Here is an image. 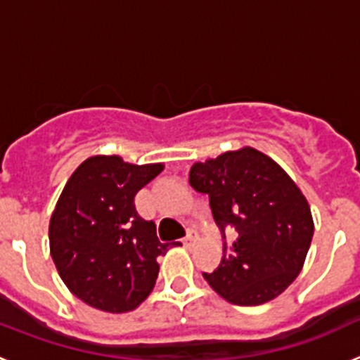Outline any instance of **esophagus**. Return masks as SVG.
<instances>
[{
	"label": "esophagus",
	"instance_id": "34e87169",
	"mask_svg": "<svg viewBox=\"0 0 360 360\" xmlns=\"http://www.w3.org/2000/svg\"><path fill=\"white\" fill-rule=\"evenodd\" d=\"M196 241H198V232H196L195 229H189V231H187V236L184 238V245H186V247H193Z\"/></svg>",
	"mask_w": 360,
	"mask_h": 360
}]
</instances>
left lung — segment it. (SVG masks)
<instances>
[{
    "label": "left lung",
    "instance_id": "obj_1",
    "mask_svg": "<svg viewBox=\"0 0 360 360\" xmlns=\"http://www.w3.org/2000/svg\"><path fill=\"white\" fill-rule=\"evenodd\" d=\"M191 187L209 195L216 224L234 227L232 245L212 274H203L229 303L256 307L287 290L304 265L314 219L295 182L265 153L254 148L196 162ZM225 236V234H224Z\"/></svg>",
    "mask_w": 360,
    "mask_h": 360
}]
</instances>
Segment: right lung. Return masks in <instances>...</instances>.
Segmentation results:
<instances>
[{"instance_id":"obj_1","label":"right lung","mask_w":360,"mask_h":360,"mask_svg":"<svg viewBox=\"0 0 360 360\" xmlns=\"http://www.w3.org/2000/svg\"><path fill=\"white\" fill-rule=\"evenodd\" d=\"M162 169L95 155L68 178L50 218V254L68 290L86 304L124 314L151 294L157 257L169 243L136 212L135 196Z\"/></svg>"}]
</instances>
